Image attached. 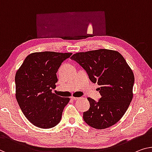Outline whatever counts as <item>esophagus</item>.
I'll list each match as a JSON object with an SVG mask.
<instances>
[{
	"instance_id": "esophagus-1",
	"label": "esophagus",
	"mask_w": 152,
	"mask_h": 152,
	"mask_svg": "<svg viewBox=\"0 0 152 152\" xmlns=\"http://www.w3.org/2000/svg\"><path fill=\"white\" fill-rule=\"evenodd\" d=\"M71 98H72V99H74V100H76V99H79V98H77V97H74V96H72Z\"/></svg>"
}]
</instances>
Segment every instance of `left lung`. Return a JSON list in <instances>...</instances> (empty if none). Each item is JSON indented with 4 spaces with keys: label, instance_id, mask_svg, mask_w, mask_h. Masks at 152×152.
<instances>
[{
    "label": "left lung",
    "instance_id": "8db88e82",
    "mask_svg": "<svg viewBox=\"0 0 152 152\" xmlns=\"http://www.w3.org/2000/svg\"><path fill=\"white\" fill-rule=\"evenodd\" d=\"M85 70L89 80L99 85L101 98H90V108L83 113L84 121L92 128L104 129L118 122L132 99L134 74L118 52L99 49L72 55Z\"/></svg>",
    "mask_w": 152,
    "mask_h": 152
}]
</instances>
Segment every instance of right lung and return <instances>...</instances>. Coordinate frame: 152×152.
I'll return each instance as SVG.
<instances>
[{
    "label": "right lung",
    "mask_w": 152,
    "mask_h": 152,
    "mask_svg": "<svg viewBox=\"0 0 152 152\" xmlns=\"http://www.w3.org/2000/svg\"><path fill=\"white\" fill-rule=\"evenodd\" d=\"M72 53L45 51L29 54L15 77V97L26 119L41 128L59 123L69 98L52 93L58 78L56 72Z\"/></svg>",
    "instance_id": "obj_1"
}]
</instances>
